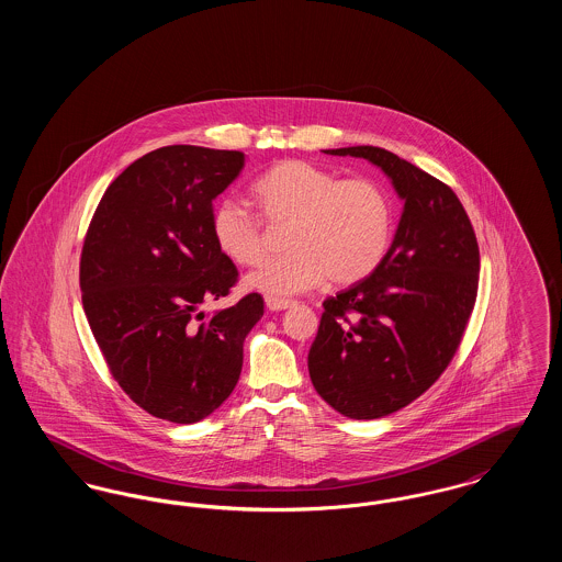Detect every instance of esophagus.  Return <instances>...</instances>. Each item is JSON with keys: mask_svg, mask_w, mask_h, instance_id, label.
Here are the masks:
<instances>
[{"mask_svg": "<svg viewBox=\"0 0 562 562\" xmlns=\"http://www.w3.org/2000/svg\"><path fill=\"white\" fill-rule=\"evenodd\" d=\"M266 305H268L269 312H282V310L293 307L294 301L280 299V296H266Z\"/></svg>", "mask_w": 562, "mask_h": 562, "instance_id": "esophagus-1", "label": "esophagus"}]
</instances>
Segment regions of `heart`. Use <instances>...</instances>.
Masks as SVG:
<instances>
[{
  "label": "heart",
  "mask_w": 562,
  "mask_h": 562,
  "mask_svg": "<svg viewBox=\"0 0 562 562\" xmlns=\"http://www.w3.org/2000/svg\"><path fill=\"white\" fill-rule=\"evenodd\" d=\"M250 191L268 223L289 221V252L246 276V286L257 293L291 296L326 278L353 284L371 276L390 250L394 206L371 179H341L310 161L282 160L261 172ZM211 234L236 266H255L263 255L261 221L236 198L214 204Z\"/></svg>",
  "instance_id": "obj_1"
}]
</instances>
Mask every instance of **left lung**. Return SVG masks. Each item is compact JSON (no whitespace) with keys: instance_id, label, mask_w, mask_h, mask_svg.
<instances>
[{"instance_id":"obj_1","label":"left lung","mask_w":562,"mask_h":562,"mask_svg":"<svg viewBox=\"0 0 562 562\" xmlns=\"http://www.w3.org/2000/svg\"><path fill=\"white\" fill-rule=\"evenodd\" d=\"M324 154L371 161L404 202L381 266L324 301L307 356L335 411L379 419L419 398L453 360L479 293V241L453 189L415 164L373 145Z\"/></svg>"}]
</instances>
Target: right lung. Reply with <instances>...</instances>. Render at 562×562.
<instances>
[{
    "label": "right lung",
    "instance_id": "right-lung-1",
    "mask_svg": "<svg viewBox=\"0 0 562 562\" xmlns=\"http://www.w3.org/2000/svg\"><path fill=\"white\" fill-rule=\"evenodd\" d=\"M241 168L240 151H149L109 186L81 248V303L109 371L140 408L172 424H195L229 398L244 339L263 316L259 293L209 318L200 310L238 280L211 214Z\"/></svg>",
    "mask_w": 562,
    "mask_h": 562
}]
</instances>
